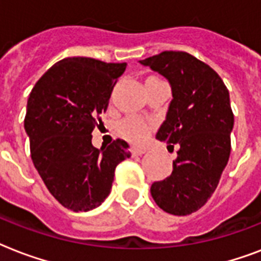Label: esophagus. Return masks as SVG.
Returning <instances> with one entry per match:
<instances>
[{
    "label": "esophagus",
    "instance_id": "obj_1",
    "mask_svg": "<svg viewBox=\"0 0 261 261\" xmlns=\"http://www.w3.org/2000/svg\"><path fill=\"white\" fill-rule=\"evenodd\" d=\"M145 151H146V149H143V147H131V153H133V155H141L143 154Z\"/></svg>",
    "mask_w": 261,
    "mask_h": 261
}]
</instances>
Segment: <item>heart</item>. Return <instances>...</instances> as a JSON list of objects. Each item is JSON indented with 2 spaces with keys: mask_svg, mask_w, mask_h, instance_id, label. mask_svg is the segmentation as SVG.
Returning <instances> with one entry per match:
<instances>
[{
  "mask_svg": "<svg viewBox=\"0 0 261 261\" xmlns=\"http://www.w3.org/2000/svg\"><path fill=\"white\" fill-rule=\"evenodd\" d=\"M119 130H120V134L131 142L142 143L150 135L151 124L143 119L131 118L124 120L119 127Z\"/></svg>",
  "mask_w": 261,
  "mask_h": 261,
  "instance_id": "heart-1",
  "label": "heart"
}]
</instances>
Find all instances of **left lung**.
I'll return each instance as SVG.
<instances>
[{"label":"left lung","mask_w":261,"mask_h":261,"mask_svg":"<svg viewBox=\"0 0 261 261\" xmlns=\"http://www.w3.org/2000/svg\"><path fill=\"white\" fill-rule=\"evenodd\" d=\"M169 81L172 98L155 138L178 145L171 176L151 184L160 208L188 215L206 204L230 155L234 116L222 79L184 51H164L139 61Z\"/></svg>","instance_id":"obj_1"}]
</instances>
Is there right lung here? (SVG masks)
I'll list each match as a JSON object with an SVG mask.
<instances>
[{"instance_id": "obj_1", "label": "right lung", "mask_w": 261, "mask_h": 261, "mask_svg": "<svg viewBox=\"0 0 261 261\" xmlns=\"http://www.w3.org/2000/svg\"><path fill=\"white\" fill-rule=\"evenodd\" d=\"M126 66L65 58L39 79L28 97L24 128L32 163L51 195L75 213L104 202L115 168L131 155L122 139L101 149L92 145V131L101 123L100 115Z\"/></svg>"}]
</instances>
